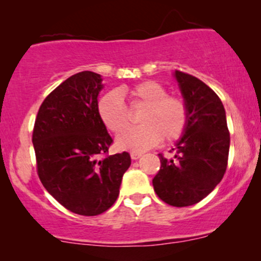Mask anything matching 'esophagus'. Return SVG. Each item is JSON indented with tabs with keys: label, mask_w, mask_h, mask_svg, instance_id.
Masks as SVG:
<instances>
[{
	"label": "esophagus",
	"mask_w": 261,
	"mask_h": 261,
	"mask_svg": "<svg viewBox=\"0 0 261 261\" xmlns=\"http://www.w3.org/2000/svg\"><path fill=\"white\" fill-rule=\"evenodd\" d=\"M131 158H133V160H139L140 157H142V153H140V152H131Z\"/></svg>",
	"instance_id": "1"
}]
</instances>
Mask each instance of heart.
I'll list each match as a JSON object with an SVG mask.
<instances>
[{
    "label": "heart",
    "mask_w": 261,
    "mask_h": 261,
    "mask_svg": "<svg viewBox=\"0 0 261 261\" xmlns=\"http://www.w3.org/2000/svg\"><path fill=\"white\" fill-rule=\"evenodd\" d=\"M135 107H145L140 116L143 124L118 137V146L130 151H145L157 145L163 137L167 142L184 135L189 122L187 103L168 92L155 81H145L126 91ZM98 115L108 130L120 134L128 127L130 119L120 92L110 91L98 100Z\"/></svg>",
    "instance_id": "obj_1"
}]
</instances>
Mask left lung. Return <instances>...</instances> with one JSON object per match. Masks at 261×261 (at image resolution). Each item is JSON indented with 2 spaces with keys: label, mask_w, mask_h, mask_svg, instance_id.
<instances>
[{
  "label": "left lung",
  "mask_w": 261,
  "mask_h": 261,
  "mask_svg": "<svg viewBox=\"0 0 261 261\" xmlns=\"http://www.w3.org/2000/svg\"><path fill=\"white\" fill-rule=\"evenodd\" d=\"M174 76L189 110L188 127L176 143L173 160L160 153L161 168L152 182L162 201L184 207L201 201L222 180L228 163L229 131L216 93L191 74L175 71Z\"/></svg>",
  "instance_id": "8db88e82"
}]
</instances>
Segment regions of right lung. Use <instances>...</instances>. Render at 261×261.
<instances>
[{"mask_svg": "<svg viewBox=\"0 0 261 261\" xmlns=\"http://www.w3.org/2000/svg\"><path fill=\"white\" fill-rule=\"evenodd\" d=\"M100 74L68 77L45 98L33 146L44 188L73 214L95 216L112 207L131 164L127 152L109 155L113 139L98 115Z\"/></svg>", "mask_w": 261, "mask_h": 261, "instance_id": "right-lung-1", "label": "right lung"}]
</instances>
